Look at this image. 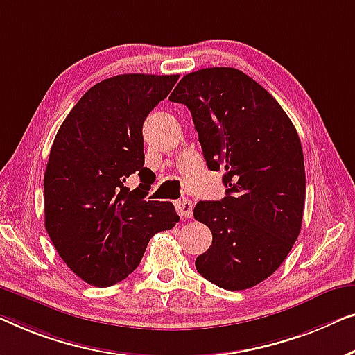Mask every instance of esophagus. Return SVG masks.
<instances>
[{
  "label": "esophagus",
  "mask_w": 355,
  "mask_h": 355,
  "mask_svg": "<svg viewBox=\"0 0 355 355\" xmlns=\"http://www.w3.org/2000/svg\"><path fill=\"white\" fill-rule=\"evenodd\" d=\"M175 209L182 218H189L193 216V202L189 199H180L175 202Z\"/></svg>",
  "instance_id": "34e87169"
}]
</instances>
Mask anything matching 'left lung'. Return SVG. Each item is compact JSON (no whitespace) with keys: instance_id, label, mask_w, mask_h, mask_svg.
Listing matches in <instances>:
<instances>
[{"instance_id":"8db88e82","label":"left lung","mask_w":355,"mask_h":355,"mask_svg":"<svg viewBox=\"0 0 355 355\" xmlns=\"http://www.w3.org/2000/svg\"><path fill=\"white\" fill-rule=\"evenodd\" d=\"M168 99L191 111L207 167L225 171V198L194 207L212 232L196 270L230 291L256 286L301 232L306 171L296 128L266 88L233 67L187 73Z\"/></svg>"}]
</instances>
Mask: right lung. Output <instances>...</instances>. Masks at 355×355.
<instances>
[{
  "instance_id": "obj_1",
  "label": "right lung",
  "mask_w": 355,
  "mask_h": 355,
  "mask_svg": "<svg viewBox=\"0 0 355 355\" xmlns=\"http://www.w3.org/2000/svg\"><path fill=\"white\" fill-rule=\"evenodd\" d=\"M178 76L123 73L88 89L59 127L44 172V227L67 267L112 286L141 261L154 234L180 220L172 202L146 201L143 123ZM144 182L129 191L126 178Z\"/></svg>"
}]
</instances>
